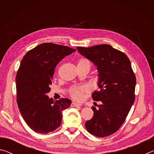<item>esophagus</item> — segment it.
Instances as JSON below:
<instances>
[{
  "mask_svg": "<svg viewBox=\"0 0 154 154\" xmlns=\"http://www.w3.org/2000/svg\"><path fill=\"white\" fill-rule=\"evenodd\" d=\"M82 105V104L77 103H75V102H72L71 103V106H72V107H75V106H80Z\"/></svg>",
  "mask_w": 154,
  "mask_h": 154,
  "instance_id": "obj_1",
  "label": "esophagus"
}]
</instances>
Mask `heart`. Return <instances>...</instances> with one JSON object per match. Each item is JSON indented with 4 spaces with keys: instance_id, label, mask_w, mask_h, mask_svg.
I'll return each mask as SVG.
<instances>
[{
    "instance_id": "heart-1",
    "label": "heart",
    "mask_w": 154,
    "mask_h": 154,
    "mask_svg": "<svg viewBox=\"0 0 154 154\" xmlns=\"http://www.w3.org/2000/svg\"><path fill=\"white\" fill-rule=\"evenodd\" d=\"M78 64H88L90 66V62L86 58H81L79 60V63ZM90 90L89 88L87 85H82V86H75L72 88L71 90H70V94H71V96L75 100H82L83 96H84V93L88 92Z\"/></svg>"
}]
</instances>
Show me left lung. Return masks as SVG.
<instances>
[{
    "label": "left lung",
    "mask_w": 154,
    "mask_h": 154,
    "mask_svg": "<svg viewBox=\"0 0 154 154\" xmlns=\"http://www.w3.org/2000/svg\"><path fill=\"white\" fill-rule=\"evenodd\" d=\"M77 49L98 71L100 90L92 94V98L100 105L92 107L94 116L85 122V128L96 137L109 136L124 124L135 100L136 77L130 61L124 53L107 44Z\"/></svg>",
    "instance_id": "left-lung-1"
}]
</instances>
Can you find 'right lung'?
I'll return each mask as SVG.
<instances>
[{"label": "right lung", "instance_id": "add662e5", "mask_svg": "<svg viewBox=\"0 0 154 154\" xmlns=\"http://www.w3.org/2000/svg\"><path fill=\"white\" fill-rule=\"evenodd\" d=\"M75 51L67 46L42 43L28 51L21 62L15 78L17 103L23 119L36 132L48 134L58 128L62 111L71 105L69 98L54 101L47 94L56 65Z\"/></svg>", "mask_w": 154, "mask_h": 154}]
</instances>
